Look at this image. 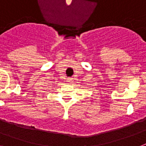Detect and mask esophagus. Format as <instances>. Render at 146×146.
<instances>
[{
  "instance_id": "esophagus-1",
  "label": "esophagus",
  "mask_w": 146,
  "mask_h": 146,
  "mask_svg": "<svg viewBox=\"0 0 146 146\" xmlns=\"http://www.w3.org/2000/svg\"><path fill=\"white\" fill-rule=\"evenodd\" d=\"M67 81H68L69 82H73V78L69 77L68 79H67Z\"/></svg>"
}]
</instances>
